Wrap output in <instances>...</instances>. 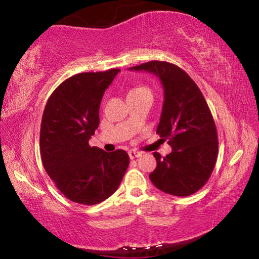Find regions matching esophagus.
<instances>
[{"mask_svg":"<svg viewBox=\"0 0 259 259\" xmlns=\"http://www.w3.org/2000/svg\"><path fill=\"white\" fill-rule=\"evenodd\" d=\"M139 156H142V153L136 152V151H130L129 152V157L131 160H134V159H136V157H139Z\"/></svg>","mask_w":259,"mask_h":259,"instance_id":"esophagus-1","label":"esophagus"}]
</instances>
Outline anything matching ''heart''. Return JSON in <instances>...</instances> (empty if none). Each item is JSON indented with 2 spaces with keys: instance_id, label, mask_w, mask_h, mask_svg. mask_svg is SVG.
I'll return each instance as SVG.
<instances>
[{
  "instance_id": "obj_1",
  "label": "heart",
  "mask_w": 259,
  "mask_h": 259,
  "mask_svg": "<svg viewBox=\"0 0 259 259\" xmlns=\"http://www.w3.org/2000/svg\"><path fill=\"white\" fill-rule=\"evenodd\" d=\"M144 93H148V94H151V90L148 89V88H147V87H145V85H139V87H136V88H134V89H131V90H130V93H129V95L144 94Z\"/></svg>"
}]
</instances>
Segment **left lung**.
<instances>
[{"label":"left lung","mask_w":259,"mask_h":259,"mask_svg":"<svg viewBox=\"0 0 259 259\" xmlns=\"http://www.w3.org/2000/svg\"><path fill=\"white\" fill-rule=\"evenodd\" d=\"M130 69L155 74L164 90L156 134L172 151L163 157L153 153L156 168L150 179L166 194H194L211 176L218 156L216 124L202 93L184 69L168 61L152 60Z\"/></svg>","instance_id":"8db88e82"}]
</instances>
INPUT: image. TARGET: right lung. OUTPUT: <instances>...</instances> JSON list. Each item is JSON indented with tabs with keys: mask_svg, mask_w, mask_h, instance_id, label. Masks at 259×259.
Returning a JSON list of instances; mask_svg holds the SVG:
<instances>
[{
	"mask_svg": "<svg viewBox=\"0 0 259 259\" xmlns=\"http://www.w3.org/2000/svg\"><path fill=\"white\" fill-rule=\"evenodd\" d=\"M119 68L75 74L56 88L42 115L40 153L57 188L73 202L94 205L109 198L129 165L123 150L107 153L89 145L99 125L105 90Z\"/></svg>",
	"mask_w": 259,
	"mask_h": 259,
	"instance_id": "add662e5",
	"label": "right lung"
}]
</instances>
